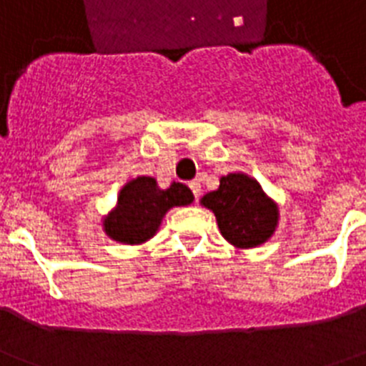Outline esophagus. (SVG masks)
<instances>
[{
  "label": "esophagus",
  "mask_w": 366,
  "mask_h": 366,
  "mask_svg": "<svg viewBox=\"0 0 366 366\" xmlns=\"http://www.w3.org/2000/svg\"><path fill=\"white\" fill-rule=\"evenodd\" d=\"M189 187H190V190H192V194H194V198L198 199L199 196H202V183H199L198 179H192L189 183Z\"/></svg>",
  "instance_id": "obj_1"
}]
</instances>
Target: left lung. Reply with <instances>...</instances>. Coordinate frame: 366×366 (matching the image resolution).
<instances>
[{"mask_svg":"<svg viewBox=\"0 0 366 366\" xmlns=\"http://www.w3.org/2000/svg\"><path fill=\"white\" fill-rule=\"evenodd\" d=\"M216 216L222 236L234 247L262 245L279 225V207L247 174H227L219 187L202 198Z\"/></svg>","mask_w":366,"mask_h":366,"instance_id":"obj_1","label":"left lung"}]
</instances>
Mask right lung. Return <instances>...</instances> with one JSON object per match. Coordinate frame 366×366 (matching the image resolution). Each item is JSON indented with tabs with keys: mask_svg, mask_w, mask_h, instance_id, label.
I'll list each match as a JSON object with an SVG mask.
<instances>
[{
	"mask_svg": "<svg viewBox=\"0 0 366 366\" xmlns=\"http://www.w3.org/2000/svg\"><path fill=\"white\" fill-rule=\"evenodd\" d=\"M194 194L183 183L159 189L154 177L139 176L128 181L117 196V205L104 218L106 234L121 244H143L157 232L172 207L192 203Z\"/></svg>",
	"mask_w": 366,
	"mask_h": 366,
	"instance_id": "right-lung-1",
	"label": "right lung"
}]
</instances>
